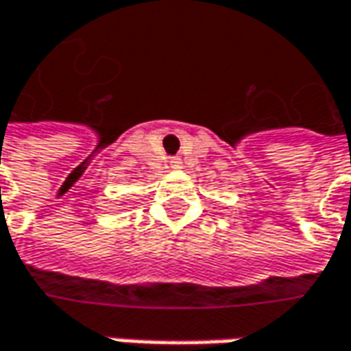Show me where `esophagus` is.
<instances>
[{
	"instance_id": "1",
	"label": "esophagus",
	"mask_w": 351,
	"mask_h": 351,
	"mask_svg": "<svg viewBox=\"0 0 351 351\" xmlns=\"http://www.w3.org/2000/svg\"><path fill=\"white\" fill-rule=\"evenodd\" d=\"M180 164H182L180 158H171V160H169V166H171V168H180Z\"/></svg>"
}]
</instances>
